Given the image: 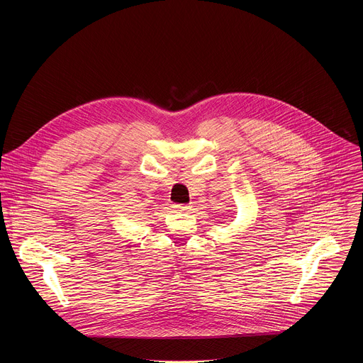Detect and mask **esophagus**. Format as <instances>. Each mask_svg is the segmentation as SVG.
Segmentation results:
<instances>
[{
	"label": "esophagus",
	"mask_w": 363,
	"mask_h": 363,
	"mask_svg": "<svg viewBox=\"0 0 363 363\" xmlns=\"http://www.w3.org/2000/svg\"><path fill=\"white\" fill-rule=\"evenodd\" d=\"M174 208H175L177 211H188V210L191 208V206H189V205H185V203H175Z\"/></svg>",
	"instance_id": "1"
}]
</instances>
